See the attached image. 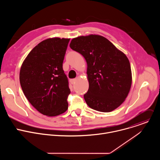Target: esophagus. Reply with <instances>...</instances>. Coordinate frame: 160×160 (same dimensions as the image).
<instances>
[{
	"mask_svg": "<svg viewBox=\"0 0 160 160\" xmlns=\"http://www.w3.org/2000/svg\"><path fill=\"white\" fill-rule=\"evenodd\" d=\"M76 80H77L76 79H72V80H70V82L72 85H73L76 82Z\"/></svg>",
	"mask_w": 160,
	"mask_h": 160,
	"instance_id": "34e87169",
	"label": "esophagus"
}]
</instances>
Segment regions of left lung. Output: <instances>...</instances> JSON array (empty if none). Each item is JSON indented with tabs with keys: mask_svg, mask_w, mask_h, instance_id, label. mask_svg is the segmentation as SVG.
Returning a JSON list of instances; mask_svg holds the SVG:
<instances>
[{
	"mask_svg": "<svg viewBox=\"0 0 160 160\" xmlns=\"http://www.w3.org/2000/svg\"><path fill=\"white\" fill-rule=\"evenodd\" d=\"M70 47L87 64L89 87L83 97L94 110L110 112L127 97L132 85L130 64L126 55L109 40L98 35L73 38Z\"/></svg>",
	"mask_w": 160,
	"mask_h": 160,
	"instance_id": "left-lung-1",
	"label": "left lung"
}]
</instances>
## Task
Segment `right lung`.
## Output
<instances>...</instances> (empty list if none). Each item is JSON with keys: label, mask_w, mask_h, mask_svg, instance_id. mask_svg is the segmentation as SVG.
Listing matches in <instances>:
<instances>
[{"label": "right lung", "mask_w": 160, "mask_h": 160, "mask_svg": "<svg viewBox=\"0 0 160 160\" xmlns=\"http://www.w3.org/2000/svg\"><path fill=\"white\" fill-rule=\"evenodd\" d=\"M70 38H48L40 42L22 62L19 81L27 99L40 113L55 117L68 108L70 94L62 62Z\"/></svg>", "instance_id": "1"}]
</instances>
